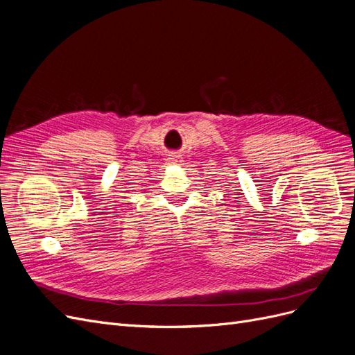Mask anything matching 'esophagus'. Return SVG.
<instances>
[{"label":"esophagus","mask_w":355,"mask_h":355,"mask_svg":"<svg viewBox=\"0 0 355 355\" xmlns=\"http://www.w3.org/2000/svg\"><path fill=\"white\" fill-rule=\"evenodd\" d=\"M171 161H173V163H179V161H180V158L176 155V157H173V158H170Z\"/></svg>","instance_id":"34e87169"}]
</instances>
